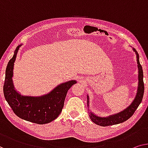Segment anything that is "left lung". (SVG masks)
<instances>
[{"mask_svg": "<svg viewBox=\"0 0 148 148\" xmlns=\"http://www.w3.org/2000/svg\"><path fill=\"white\" fill-rule=\"evenodd\" d=\"M133 50L135 52L136 54L138 68V87L135 98H134L131 104L128 107H127L126 108L120 112L112 114V115H110L109 116H98L94 114L92 112L90 111V110L88 109V110H89L88 113H89L90 120L93 122L96 123L97 125H101V126H108V125H115L125 122L133 115L136 109L138 108L139 105L142 102L144 92V80H143L144 74H143L142 67L140 63V60H139L138 53L135 48H133ZM87 106L88 107L89 106V96H88V95H87Z\"/></svg>", "mask_w": 148, "mask_h": 148, "instance_id": "obj_1", "label": "left lung"}]
</instances>
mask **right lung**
Segmentation results:
<instances>
[{"instance_id": "obj_1", "label": "right lung", "mask_w": 148, "mask_h": 148, "mask_svg": "<svg viewBox=\"0 0 148 148\" xmlns=\"http://www.w3.org/2000/svg\"><path fill=\"white\" fill-rule=\"evenodd\" d=\"M21 46H17L6 68L3 86L4 98L20 118L38 124L50 123L60 115L68 90L77 82L70 80L62 83L49 93L40 96L21 95L15 90L12 82L14 63Z\"/></svg>"}]
</instances>
